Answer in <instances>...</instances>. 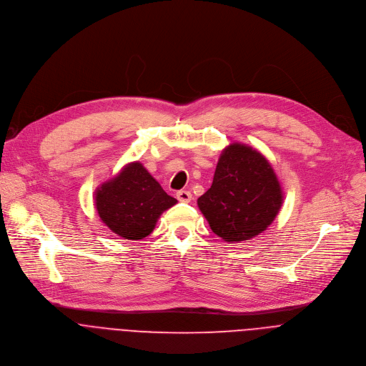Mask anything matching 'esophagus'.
<instances>
[{"mask_svg": "<svg viewBox=\"0 0 366 366\" xmlns=\"http://www.w3.org/2000/svg\"><path fill=\"white\" fill-rule=\"evenodd\" d=\"M176 197H177L180 202H183V203H189V202L192 200V193L187 192V190H179V192L176 193Z\"/></svg>", "mask_w": 366, "mask_h": 366, "instance_id": "esophagus-1", "label": "esophagus"}]
</instances>
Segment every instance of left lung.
Masks as SVG:
<instances>
[{
	"instance_id": "8db88e82",
	"label": "left lung",
	"mask_w": 366,
	"mask_h": 366,
	"mask_svg": "<svg viewBox=\"0 0 366 366\" xmlns=\"http://www.w3.org/2000/svg\"><path fill=\"white\" fill-rule=\"evenodd\" d=\"M281 204L282 190L274 169L259 152L241 142L222 152L210 189L197 199L210 229L232 244L264 232Z\"/></svg>"
}]
</instances>
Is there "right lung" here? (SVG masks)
Returning <instances> with one entry per match:
<instances>
[{
	"mask_svg": "<svg viewBox=\"0 0 366 366\" xmlns=\"http://www.w3.org/2000/svg\"><path fill=\"white\" fill-rule=\"evenodd\" d=\"M176 203L139 162L127 164L95 192L101 221L114 234L131 241L149 237L160 214Z\"/></svg>",
	"mask_w": 366,
	"mask_h": 366,
	"instance_id": "right-lung-1",
	"label": "right lung"
}]
</instances>
